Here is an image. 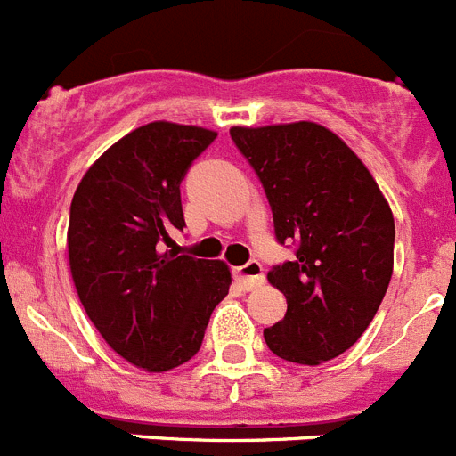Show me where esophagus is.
I'll return each mask as SVG.
<instances>
[{
  "label": "esophagus",
  "instance_id": "34e87169",
  "mask_svg": "<svg viewBox=\"0 0 456 456\" xmlns=\"http://www.w3.org/2000/svg\"><path fill=\"white\" fill-rule=\"evenodd\" d=\"M233 277H236V281L240 284V289L243 290H252L256 289V286L264 284V268H261V264L258 261H249V264L240 265V268H233Z\"/></svg>",
  "mask_w": 456,
  "mask_h": 456
}]
</instances>
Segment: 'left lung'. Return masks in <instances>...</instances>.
<instances>
[{"mask_svg": "<svg viewBox=\"0 0 456 456\" xmlns=\"http://www.w3.org/2000/svg\"><path fill=\"white\" fill-rule=\"evenodd\" d=\"M229 134L264 183L277 240L297 243L293 261L268 273L289 309L264 338L279 359L320 366L354 346L387 295L391 207L370 170L327 126L302 120Z\"/></svg>", "mask_w": 456, "mask_h": 456, "instance_id": "1", "label": "left lung"}]
</instances>
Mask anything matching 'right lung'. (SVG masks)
I'll return each instance as SVG.
<instances>
[{"label": "right lung", "instance_id": "add662e5", "mask_svg": "<svg viewBox=\"0 0 456 456\" xmlns=\"http://www.w3.org/2000/svg\"><path fill=\"white\" fill-rule=\"evenodd\" d=\"M218 136L157 120L120 138L86 170L69 207L68 261L102 338L125 361L166 372L198 354L213 309L232 286L224 261L179 254V183Z\"/></svg>", "mask_w": 456, "mask_h": 456}]
</instances>
